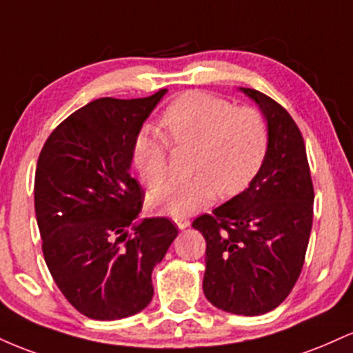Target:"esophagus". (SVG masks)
I'll use <instances>...</instances> for the list:
<instances>
[{"label": "esophagus", "mask_w": 353, "mask_h": 353, "mask_svg": "<svg viewBox=\"0 0 353 353\" xmlns=\"http://www.w3.org/2000/svg\"><path fill=\"white\" fill-rule=\"evenodd\" d=\"M174 222H176V225L179 229H185V228H189V225H190V221L188 217H176V219H174Z\"/></svg>", "instance_id": "1"}]
</instances>
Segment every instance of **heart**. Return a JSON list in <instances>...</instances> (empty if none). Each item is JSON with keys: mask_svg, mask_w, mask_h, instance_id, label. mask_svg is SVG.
Masks as SVG:
<instances>
[{"mask_svg": "<svg viewBox=\"0 0 353 353\" xmlns=\"http://www.w3.org/2000/svg\"><path fill=\"white\" fill-rule=\"evenodd\" d=\"M161 124L168 138L143 128L132 143V159L145 185L156 188L168 176V139L177 148H194V176L171 179L149 197L151 208L165 216H192L212 204L219 194H241L257 177L269 152V123L257 108H236L208 92L181 94L164 109Z\"/></svg>", "mask_w": 353, "mask_h": 353, "instance_id": "b5f03b06", "label": "heart"}]
</instances>
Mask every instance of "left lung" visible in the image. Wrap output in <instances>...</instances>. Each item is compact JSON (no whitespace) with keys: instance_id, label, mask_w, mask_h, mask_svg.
I'll return each mask as SVG.
<instances>
[{"instance_id":"left-lung-1","label":"left lung","mask_w":353,"mask_h":353,"mask_svg":"<svg viewBox=\"0 0 353 353\" xmlns=\"http://www.w3.org/2000/svg\"><path fill=\"white\" fill-rule=\"evenodd\" d=\"M270 129L269 152L244 192L194 219L205 239L202 289L217 309L262 315L285 301L305 261L314 185L305 143L292 116L264 92L241 88Z\"/></svg>"}]
</instances>
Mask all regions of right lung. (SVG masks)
<instances>
[{
	"instance_id": "right-lung-1",
	"label": "right lung",
	"mask_w": 353,
	"mask_h": 353,
	"mask_svg": "<svg viewBox=\"0 0 353 353\" xmlns=\"http://www.w3.org/2000/svg\"><path fill=\"white\" fill-rule=\"evenodd\" d=\"M165 92L91 101L39 154L34 210L44 261L68 302L89 319L117 320L148 307L154 265L177 236L165 217L136 222L144 190L129 174L134 137Z\"/></svg>"
}]
</instances>
